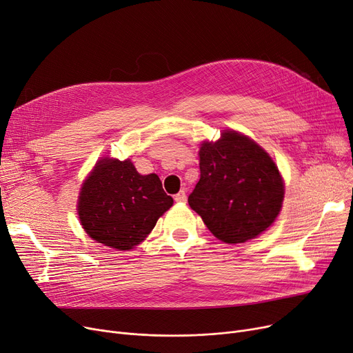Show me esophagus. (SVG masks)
<instances>
[{"instance_id":"1","label":"esophagus","mask_w":353,"mask_h":353,"mask_svg":"<svg viewBox=\"0 0 353 353\" xmlns=\"http://www.w3.org/2000/svg\"><path fill=\"white\" fill-rule=\"evenodd\" d=\"M186 199H188V196H186L185 190H180L177 194H174V201L179 203H185Z\"/></svg>"}]
</instances>
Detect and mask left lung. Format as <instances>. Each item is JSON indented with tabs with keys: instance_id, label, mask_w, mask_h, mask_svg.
Listing matches in <instances>:
<instances>
[{
	"instance_id": "1",
	"label": "left lung",
	"mask_w": 353,
	"mask_h": 353,
	"mask_svg": "<svg viewBox=\"0 0 353 353\" xmlns=\"http://www.w3.org/2000/svg\"><path fill=\"white\" fill-rule=\"evenodd\" d=\"M201 179L189 194L190 208L226 243L255 238L279 216L284 185L267 152L248 137L226 131L203 143Z\"/></svg>"
}]
</instances>
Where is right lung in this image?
<instances>
[{
  "mask_svg": "<svg viewBox=\"0 0 353 353\" xmlns=\"http://www.w3.org/2000/svg\"><path fill=\"white\" fill-rule=\"evenodd\" d=\"M173 205L157 174L141 176L130 160H102L83 183L79 218L86 234L125 251L139 245Z\"/></svg>",
  "mask_w": 353,
  "mask_h": 353,
  "instance_id": "obj_1",
  "label": "right lung"
}]
</instances>
